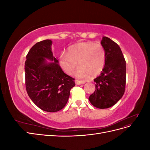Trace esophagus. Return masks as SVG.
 I'll use <instances>...</instances> for the list:
<instances>
[{
	"instance_id": "34e87169",
	"label": "esophagus",
	"mask_w": 150,
	"mask_h": 150,
	"mask_svg": "<svg viewBox=\"0 0 150 150\" xmlns=\"http://www.w3.org/2000/svg\"><path fill=\"white\" fill-rule=\"evenodd\" d=\"M75 83H76V84H77V85H81V84H84L86 83V81H84V80H82V81H81V80H76L75 81Z\"/></svg>"
}]
</instances>
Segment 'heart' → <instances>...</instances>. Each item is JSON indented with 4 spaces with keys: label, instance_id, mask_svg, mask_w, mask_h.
Returning <instances> with one entry per match:
<instances>
[{
    "label": "heart",
    "instance_id": "obj_1",
    "mask_svg": "<svg viewBox=\"0 0 150 150\" xmlns=\"http://www.w3.org/2000/svg\"><path fill=\"white\" fill-rule=\"evenodd\" d=\"M106 62L105 49L101 44L92 42L76 44L67 49V53H62L60 62L62 69L67 74L76 72L79 78H85L88 74L94 76L99 74L103 69Z\"/></svg>",
    "mask_w": 150,
    "mask_h": 150
}]
</instances>
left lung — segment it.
I'll use <instances>...</instances> for the list:
<instances>
[{
  "mask_svg": "<svg viewBox=\"0 0 150 150\" xmlns=\"http://www.w3.org/2000/svg\"><path fill=\"white\" fill-rule=\"evenodd\" d=\"M101 44L105 49L106 62L101 74L94 79L96 90L89 98L97 108H110L123 96L126 86V61L120 46L107 37Z\"/></svg>",
  "mask_w": 150,
  "mask_h": 150,
  "instance_id": "left-lung-1",
  "label": "left lung"
}]
</instances>
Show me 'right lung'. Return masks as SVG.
I'll list each match as a JSON object with an SVG mask.
<instances>
[{
	"mask_svg": "<svg viewBox=\"0 0 150 150\" xmlns=\"http://www.w3.org/2000/svg\"><path fill=\"white\" fill-rule=\"evenodd\" d=\"M51 45V40H44L29 50L25 62V83L27 93L35 105L54 112L64 108L75 83L57 64ZM46 58L54 62L47 63Z\"/></svg>",
	"mask_w": 150,
	"mask_h": 150,
	"instance_id": "1",
	"label": "right lung"
}]
</instances>
